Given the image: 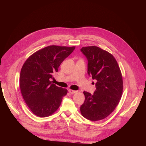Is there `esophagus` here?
Returning a JSON list of instances; mask_svg holds the SVG:
<instances>
[{"label": "esophagus", "instance_id": "esophagus-1", "mask_svg": "<svg viewBox=\"0 0 146 146\" xmlns=\"http://www.w3.org/2000/svg\"><path fill=\"white\" fill-rule=\"evenodd\" d=\"M69 92L70 94H75L77 92V91H75L73 90H69Z\"/></svg>", "mask_w": 146, "mask_h": 146}]
</instances>
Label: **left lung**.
<instances>
[{"label":"left lung","mask_w":146,"mask_h":146,"mask_svg":"<svg viewBox=\"0 0 146 146\" xmlns=\"http://www.w3.org/2000/svg\"><path fill=\"white\" fill-rule=\"evenodd\" d=\"M88 61V73L97 80L93 94L86 91L81 105L82 115L92 121L108 116L116 108L123 92V80L120 68L112 54L95 46L81 49Z\"/></svg>","instance_id":"1"}]
</instances>
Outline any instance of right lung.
Returning a JSON list of instances; mask_svg holds the SVG:
<instances>
[{
    "label": "right lung",
    "mask_w": 146,
    "mask_h": 146,
    "mask_svg": "<svg viewBox=\"0 0 146 146\" xmlns=\"http://www.w3.org/2000/svg\"><path fill=\"white\" fill-rule=\"evenodd\" d=\"M75 48L49 46L35 52L25 61L19 86L25 102L35 115L47 117L58 109L68 90L56 86L50 79Z\"/></svg>",
    "instance_id": "right-lung-1"
}]
</instances>
